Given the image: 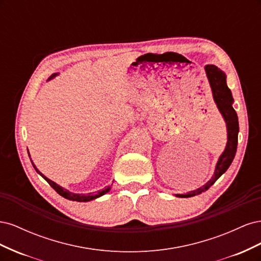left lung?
Returning <instances> with one entry per match:
<instances>
[{"instance_id": "8db88e82", "label": "left lung", "mask_w": 261, "mask_h": 261, "mask_svg": "<svg viewBox=\"0 0 261 261\" xmlns=\"http://www.w3.org/2000/svg\"><path fill=\"white\" fill-rule=\"evenodd\" d=\"M204 70H206V75L212 91L213 101L217 105L219 112L222 115L226 125L227 140L224 151L219 156L212 177L202 187L188 192L187 194L175 195L176 197H180V198H188V197H193L208 191L216 183V180L226 172L234 159L236 149H238V138L240 132L239 117L233 109L234 99L231 90L228 89L226 85V75L223 70H221L216 65H206Z\"/></svg>"}]
</instances>
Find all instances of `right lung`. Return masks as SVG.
Listing matches in <instances>:
<instances>
[{"label":"right lung","instance_id":"obj_1","mask_svg":"<svg viewBox=\"0 0 261 261\" xmlns=\"http://www.w3.org/2000/svg\"><path fill=\"white\" fill-rule=\"evenodd\" d=\"M58 75H59V73H54V74H52V75L48 78V82H49V81H51V80H53V78H55V77H57ZM28 154H29V151H28ZM29 156H30V154H29ZM30 161H31V163H33V167L35 168V170L37 171L38 174H40V175H41V176H42L46 181H48V183L51 185V187H52V188L54 189V191L57 192L59 195H61L62 197H64V198H66V199H68V200L80 201V202L91 201V200H94V199L99 198V197H101V196H103L105 194H107L108 192H110V189H111V186H109V187H107V188H105V189H102V191L92 192V193H89V194H76V193H72V192H69L68 189H66V188H64V187L60 186L59 184L55 183V181H53V180L49 179V178L46 177V176H44V175L42 174V173L36 168V165L34 164L33 160L30 159Z\"/></svg>","mask_w":261,"mask_h":261}]
</instances>
